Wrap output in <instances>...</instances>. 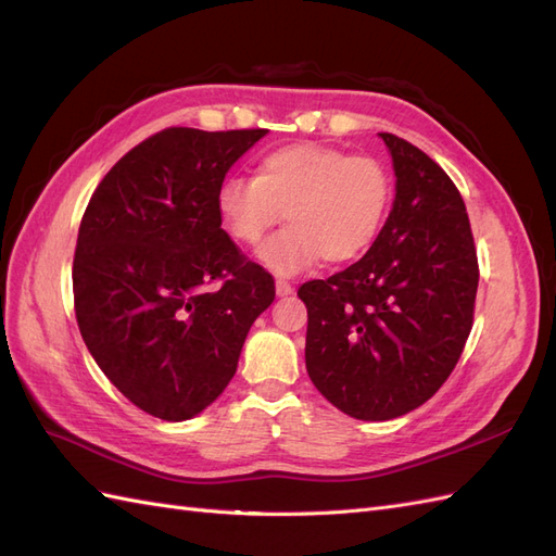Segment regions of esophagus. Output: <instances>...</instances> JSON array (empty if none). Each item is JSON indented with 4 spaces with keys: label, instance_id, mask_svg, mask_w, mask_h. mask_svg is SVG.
Returning <instances> with one entry per match:
<instances>
[{
    "label": "esophagus",
    "instance_id": "obj_1",
    "mask_svg": "<svg viewBox=\"0 0 556 556\" xmlns=\"http://www.w3.org/2000/svg\"><path fill=\"white\" fill-rule=\"evenodd\" d=\"M292 292H294L292 282H288L285 278H278V280H276V294H278V296H288V294H292Z\"/></svg>",
    "mask_w": 556,
    "mask_h": 556
}]
</instances>
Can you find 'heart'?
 <instances>
[{
	"label": "heart",
	"instance_id": "b5f03b06",
	"mask_svg": "<svg viewBox=\"0 0 556 556\" xmlns=\"http://www.w3.org/2000/svg\"><path fill=\"white\" fill-rule=\"evenodd\" d=\"M392 201V176L371 155L301 141L268 150L255 178L229 176L217 190V213L229 237L257 245L285 213L280 233L260 250L278 274H299L323 257L345 264L378 239Z\"/></svg>",
	"mask_w": 556,
	"mask_h": 556
}]
</instances>
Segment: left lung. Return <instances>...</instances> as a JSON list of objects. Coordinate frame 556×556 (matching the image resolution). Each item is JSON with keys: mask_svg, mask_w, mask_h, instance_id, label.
<instances>
[{"mask_svg": "<svg viewBox=\"0 0 556 556\" xmlns=\"http://www.w3.org/2000/svg\"><path fill=\"white\" fill-rule=\"evenodd\" d=\"M394 160V208L366 255L308 280L306 368L329 403L357 419L422 406L457 366L473 327L478 255L464 199L427 153L380 131Z\"/></svg>", "mask_w": 556, "mask_h": 556, "instance_id": "1", "label": "left lung"}]
</instances>
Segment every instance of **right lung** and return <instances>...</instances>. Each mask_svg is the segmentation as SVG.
<instances>
[{
    "mask_svg": "<svg viewBox=\"0 0 556 556\" xmlns=\"http://www.w3.org/2000/svg\"><path fill=\"white\" fill-rule=\"evenodd\" d=\"M266 129L166 127L117 160L78 227L74 311L104 376L180 422L223 394L274 276L220 227L217 190Z\"/></svg>",
    "mask_w": 556,
    "mask_h": 556,
    "instance_id": "obj_1",
    "label": "right lung"
}]
</instances>
